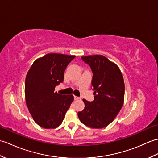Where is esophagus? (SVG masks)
Returning a JSON list of instances; mask_svg holds the SVG:
<instances>
[{"label": "esophagus", "instance_id": "1", "mask_svg": "<svg viewBox=\"0 0 158 158\" xmlns=\"http://www.w3.org/2000/svg\"><path fill=\"white\" fill-rule=\"evenodd\" d=\"M74 99H75V100H79V99H80V98L79 97H78V96H74Z\"/></svg>", "mask_w": 158, "mask_h": 158}]
</instances>
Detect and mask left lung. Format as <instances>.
<instances>
[{"instance_id":"left-lung-1","label":"left lung","mask_w":158,"mask_h":158,"mask_svg":"<svg viewBox=\"0 0 158 158\" xmlns=\"http://www.w3.org/2000/svg\"><path fill=\"white\" fill-rule=\"evenodd\" d=\"M81 59L93 73L94 100H83L85 108L78 113V117L87 126L102 128L113 122L123 106L125 85L122 74L115 63L103 56H83Z\"/></svg>"}]
</instances>
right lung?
<instances>
[{
  "instance_id": "1",
  "label": "right lung",
  "mask_w": 158,
  "mask_h": 158,
  "mask_svg": "<svg viewBox=\"0 0 158 158\" xmlns=\"http://www.w3.org/2000/svg\"><path fill=\"white\" fill-rule=\"evenodd\" d=\"M75 56L48 53L36 60L26 75V105L35 122L43 128H56L62 123L74 100L73 95L54 92L64 80V73Z\"/></svg>"
}]
</instances>
